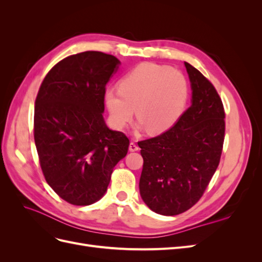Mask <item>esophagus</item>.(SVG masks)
Here are the masks:
<instances>
[{
	"label": "esophagus",
	"instance_id": "34e87169",
	"mask_svg": "<svg viewBox=\"0 0 262 262\" xmlns=\"http://www.w3.org/2000/svg\"><path fill=\"white\" fill-rule=\"evenodd\" d=\"M129 149H130V152H137V150H139V146H138V144L131 142L129 145Z\"/></svg>",
	"mask_w": 262,
	"mask_h": 262
}]
</instances>
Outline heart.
<instances>
[{
  "instance_id": "obj_1",
  "label": "heart",
  "mask_w": 262,
  "mask_h": 262,
  "mask_svg": "<svg viewBox=\"0 0 262 262\" xmlns=\"http://www.w3.org/2000/svg\"><path fill=\"white\" fill-rule=\"evenodd\" d=\"M188 96L189 84L180 71L143 63L121 78L119 90L106 91L105 104L117 129L126 126L137 108L139 128L162 133L180 118Z\"/></svg>"
}]
</instances>
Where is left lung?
I'll use <instances>...</instances> for the list:
<instances>
[{
  "label": "left lung",
  "instance_id": "left-lung-1",
  "mask_svg": "<svg viewBox=\"0 0 262 262\" xmlns=\"http://www.w3.org/2000/svg\"><path fill=\"white\" fill-rule=\"evenodd\" d=\"M190 106L169 130L140 141V194L155 213L172 216L200 200L220 164L225 134L223 102L215 87L188 62Z\"/></svg>",
  "mask_w": 262,
  "mask_h": 262
}]
</instances>
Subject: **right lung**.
Listing matches in <instances>:
<instances>
[{"mask_svg": "<svg viewBox=\"0 0 262 262\" xmlns=\"http://www.w3.org/2000/svg\"><path fill=\"white\" fill-rule=\"evenodd\" d=\"M116 57L85 51L61 60L43 78L35 101L34 138L48 185L63 200L90 205L107 191L129 139L102 117Z\"/></svg>", "mask_w": 262, "mask_h": 262, "instance_id": "1", "label": "right lung"}]
</instances>
